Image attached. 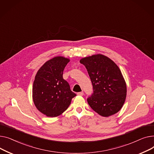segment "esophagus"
<instances>
[{"instance_id": "obj_1", "label": "esophagus", "mask_w": 154, "mask_h": 154, "mask_svg": "<svg viewBox=\"0 0 154 154\" xmlns=\"http://www.w3.org/2000/svg\"><path fill=\"white\" fill-rule=\"evenodd\" d=\"M77 94H78V95H79V96H83V94H84V93H83V91H81V92H79V93H77Z\"/></svg>"}]
</instances>
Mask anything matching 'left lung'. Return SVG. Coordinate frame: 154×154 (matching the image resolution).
Segmentation results:
<instances>
[{"label":"left lung","instance_id":"8db88e82","mask_svg":"<svg viewBox=\"0 0 154 154\" xmlns=\"http://www.w3.org/2000/svg\"><path fill=\"white\" fill-rule=\"evenodd\" d=\"M91 79L93 93L87 101L92 109L103 117L119 112L126 97L127 88L121 71L116 63L103 55L82 58Z\"/></svg>","mask_w":154,"mask_h":154}]
</instances>
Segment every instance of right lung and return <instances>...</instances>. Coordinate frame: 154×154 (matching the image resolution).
Segmentation results:
<instances>
[{
	"label": "right lung",
	"instance_id": "right-lung-1",
	"mask_svg": "<svg viewBox=\"0 0 154 154\" xmlns=\"http://www.w3.org/2000/svg\"><path fill=\"white\" fill-rule=\"evenodd\" d=\"M69 60L63 57L53 58L39 69L33 81V103L38 110L48 117H56L67 109L72 98L71 91L63 73Z\"/></svg>",
	"mask_w": 154,
	"mask_h": 154
}]
</instances>
